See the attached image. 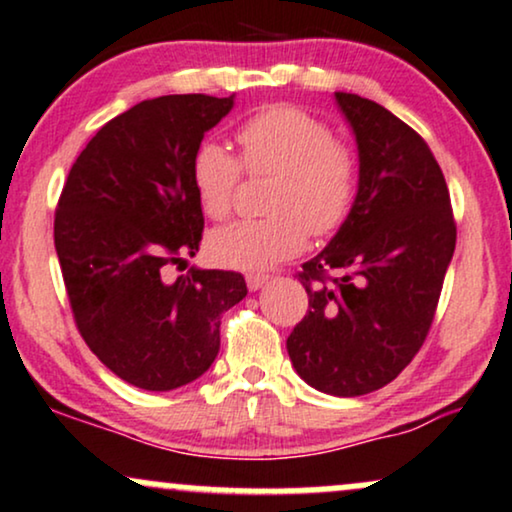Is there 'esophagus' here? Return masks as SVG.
<instances>
[{"label":"esophagus","mask_w":512,"mask_h":512,"mask_svg":"<svg viewBox=\"0 0 512 512\" xmlns=\"http://www.w3.org/2000/svg\"><path fill=\"white\" fill-rule=\"evenodd\" d=\"M270 282L268 275H249L246 277V287L251 289V292H258L261 287H266Z\"/></svg>","instance_id":"1"}]
</instances>
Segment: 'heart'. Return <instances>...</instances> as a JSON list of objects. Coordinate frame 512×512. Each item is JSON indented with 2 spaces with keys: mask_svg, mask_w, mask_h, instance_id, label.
Instances as JSON below:
<instances>
[{
  "mask_svg": "<svg viewBox=\"0 0 512 512\" xmlns=\"http://www.w3.org/2000/svg\"><path fill=\"white\" fill-rule=\"evenodd\" d=\"M237 144L239 159L213 140L194 149L189 175L201 211L225 218L244 168L249 175L275 173L266 204L270 216L213 230V261L256 273L299 254L308 232L330 237L346 223L358 192V161L325 121L299 106L275 104L239 125Z\"/></svg>",
  "mask_w": 512,
  "mask_h": 512,
  "instance_id": "obj_1",
  "label": "heart"
}]
</instances>
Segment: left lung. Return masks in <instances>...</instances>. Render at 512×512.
Instances as JSON below:
<instances>
[{
    "label": "left lung",
    "instance_id": "obj_1",
    "mask_svg": "<svg viewBox=\"0 0 512 512\" xmlns=\"http://www.w3.org/2000/svg\"><path fill=\"white\" fill-rule=\"evenodd\" d=\"M358 144L346 223L299 273L308 311L287 337L301 380L363 396L394 380L425 344L456 249L449 187L427 142L384 106L337 92Z\"/></svg>",
    "mask_w": 512,
    "mask_h": 512
}]
</instances>
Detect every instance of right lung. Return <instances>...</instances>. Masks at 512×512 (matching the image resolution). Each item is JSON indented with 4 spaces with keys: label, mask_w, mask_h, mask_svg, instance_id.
<instances>
[{
    "label": "right lung",
    "mask_w": 512,
    "mask_h": 512,
    "mask_svg": "<svg viewBox=\"0 0 512 512\" xmlns=\"http://www.w3.org/2000/svg\"><path fill=\"white\" fill-rule=\"evenodd\" d=\"M232 97L168 94L111 118L75 159L54 216V246L78 332L132 387L197 380L220 349V315L246 296L232 270L170 280L199 251L204 213L194 149Z\"/></svg>",
    "instance_id": "1"
}]
</instances>
